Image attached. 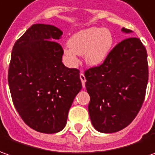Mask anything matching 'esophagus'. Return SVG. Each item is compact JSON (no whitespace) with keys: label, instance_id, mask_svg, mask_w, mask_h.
Instances as JSON below:
<instances>
[{"label":"esophagus","instance_id":"1","mask_svg":"<svg viewBox=\"0 0 155 155\" xmlns=\"http://www.w3.org/2000/svg\"><path fill=\"white\" fill-rule=\"evenodd\" d=\"M80 78H81V81L83 87H85V83H86L87 81H86V77H85V75H84L83 73H81V74H80Z\"/></svg>","mask_w":155,"mask_h":155}]
</instances>
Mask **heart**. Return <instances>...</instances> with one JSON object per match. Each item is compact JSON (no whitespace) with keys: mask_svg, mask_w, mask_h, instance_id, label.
I'll use <instances>...</instances> for the list:
<instances>
[{"mask_svg":"<svg viewBox=\"0 0 155 155\" xmlns=\"http://www.w3.org/2000/svg\"><path fill=\"white\" fill-rule=\"evenodd\" d=\"M113 38L109 30L93 27L74 35L68 41V47L64 55L68 62L76 65L78 55L84 56L89 65L96 66L102 63L111 49Z\"/></svg>","mask_w":155,"mask_h":155,"instance_id":"obj_1","label":"heart"}]
</instances>
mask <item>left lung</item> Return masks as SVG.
<instances>
[{"mask_svg": "<svg viewBox=\"0 0 155 155\" xmlns=\"http://www.w3.org/2000/svg\"><path fill=\"white\" fill-rule=\"evenodd\" d=\"M122 31L131 32L124 27ZM85 77L94 128L102 133L121 130L135 119L145 99L148 81L146 48L138 38H127L110 51L102 64L87 68Z\"/></svg>", "mask_w": 155, "mask_h": 155, "instance_id": "8db88e82", "label": "left lung"}]
</instances>
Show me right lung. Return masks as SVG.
Segmentation results:
<instances>
[{"mask_svg":"<svg viewBox=\"0 0 155 155\" xmlns=\"http://www.w3.org/2000/svg\"><path fill=\"white\" fill-rule=\"evenodd\" d=\"M62 31L51 25H32L14 44L8 85L14 107L25 124L45 134L61 131L82 87L80 70L65 67L56 41Z\"/></svg>","mask_w":155,"mask_h":155,"instance_id":"1","label":"right lung"}]
</instances>
